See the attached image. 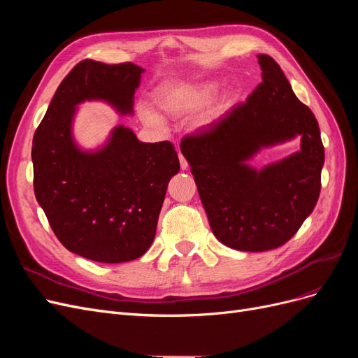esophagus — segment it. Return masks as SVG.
<instances>
[{"label": "esophagus", "instance_id": "34e87169", "mask_svg": "<svg viewBox=\"0 0 358 358\" xmlns=\"http://www.w3.org/2000/svg\"><path fill=\"white\" fill-rule=\"evenodd\" d=\"M179 161H180V169L187 170L188 169V161L185 159V157H183L182 154H179Z\"/></svg>", "mask_w": 358, "mask_h": 358}]
</instances>
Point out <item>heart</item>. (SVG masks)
<instances>
[{
  "instance_id": "1",
  "label": "heart",
  "mask_w": 358,
  "mask_h": 358,
  "mask_svg": "<svg viewBox=\"0 0 358 358\" xmlns=\"http://www.w3.org/2000/svg\"><path fill=\"white\" fill-rule=\"evenodd\" d=\"M215 94V86H204L200 90H189L185 86H175V88H170L164 95L161 96L159 104L162 109L167 113L171 115H183L189 113L192 110H197L199 107L208 103ZM142 117L148 125L152 127H161L164 124L162 117L155 113L154 110L143 109Z\"/></svg>"
}]
</instances>
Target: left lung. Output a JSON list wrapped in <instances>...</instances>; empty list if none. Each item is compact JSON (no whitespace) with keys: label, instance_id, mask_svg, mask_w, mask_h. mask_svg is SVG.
Returning <instances> with one entry per match:
<instances>
[{"label":"left lung","instance_id":"obj_1","mask_svg":"<svg viewBox=\"0 0 358 358\" xmlns=\"http://www.w3.org/2000/svg\"><path fill=\"white\" fill-rule=\"evenodd\" d=\"M257 58L263 82L248 100L180 142L215 237L248 252L282 246L299 231L318 201L324 164L315 116L272 57ZM296 135L299 153L259 172L245 164Z\"/></svg>","mask_w":358,"mask_h":358}]
</instances>
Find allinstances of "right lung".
Here are the masks:
<instances>
[{"label":"right lung","instance_id":"obj_1","mask_svg":"<svg viewBox=\"0 0 358 358\" xmlns=\"http://www.w3.org/2000/svg\"><path fill=\"white\" fill-rule=\"evenodd\" d=\"M145 70L133 62L83 59L64 78L32 138L34 192L58 241L99 263H125L152 245L169 180L180 169L170 142L143 143L122 125L101 149L74 143L78 104L103 100L133 113Z\"/></svg>","mask_w":358,"mask_h":358}]
</instances>
